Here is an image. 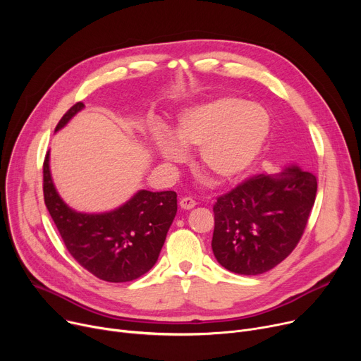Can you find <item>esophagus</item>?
<instances>
[{
    "mask_svg": "<svg viewBox=\"0 0 361 361\" xmlns=\"http://www.w3.org/2000/svg\"><path fill=\"white\" fill-rule=\"evenodd\" d=\"M180 206L183 207V209L188 211V209H193V207L196 206V202L192 197H183L180 200Z\"/></svg>",
    "mask_w": 361,
    "mask_h": 361,
    "instance_id": "1",
    "label": "esophagus"
}]
</instances>
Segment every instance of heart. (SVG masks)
I'll return each instance as SVG.
<instances>
[{
  "instance_id": "heart-1",
  "label": "heart",
  "mask_w": 361,
  "mask_h": 361,
  "mask_svg": "<svg viewBox=\"0 0 361 361\" xmlns=\"http://www.w3.org/2000/svg\"><path fill=\"white\" fill-rule=\"evenodd\" d=\"M271 120L257 104L221 97L185 109L174 130L155 136L164 159L180 162L184 149L199 147V166L215 184L241 178L257 159L268 139Z\"/></svg>"
}]
</instances>
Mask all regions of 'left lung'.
Listing matches in <instances>:
<instances>
[{
  "mask_svg": "<svg viewBox=\"0 0 361 361\" xmlns=\"http://www.w3.org/2000/svg\"><path fill=\"white\" fill-rule=\"evenodd\" d=\"M317 192L316 176L290 165L259 174L218 197L212 250L225 269L260 275L275 268L300 241Z\"/></svg>",
  "mask_w": 361,
  "mask_h": 361,
  "instance_id": "8db88e82",
  "label": "left lung"
}]
</instances>
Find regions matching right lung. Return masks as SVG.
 Returning <instances> with one entry per match:
<instances>
[{"label": "right lung", "instance_id": "add662e5", "mask_svg": "<svg viewBox=\"0 0 361 361\" xmlns=\"http://www.w3.org/2000/svg\"><path fill=\"white\" fill-rule=\"evenodd\" d=\"M85 105H73L56 124L61 130ZM44 199L70 255L80 267L108 282L137 279L157 263L166 233L177 214L176 192L139 190L109 212L74 211L56 192L44 161Z\"/></svg>", "mask_w": 361, "mask_h": 361}]
</instances>
